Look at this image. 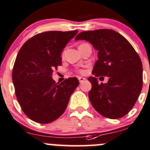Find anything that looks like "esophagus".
Masks as SVG:
<instances>
[{"label":"esophagus","mask_w":150,"mask_h":150,"mask_svg":"<svg viewBox=\"0 0 150 150\" xmlns=\"http://www.w3.org/2000/svg\"><path fill=\"white\" fill-rule=\"evenodd\" d=\"M78 80H79V82L81 83H82L83 82H84V81H86V78H82V77H79V78H78Z\"/></svg>","instance_id":"obj_1"}]
</instances>
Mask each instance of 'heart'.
<instances>
[{"label":"heart","instance_id":"1","mask_svg":"<svg viewBox=\"0 0 150 150\" xmlns=\"http://www.w3.org/2000/svg\"><path fill=\"white\" fill-rule=\"evenodd\" d=\"M78 72H79L80 73H83V70H78Z\"/></svg>","mask_w":150,"mask_h":150}]
</instances>
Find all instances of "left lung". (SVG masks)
I'll list each match as a JSON object with an SVG mask.
<instances>
[{
  "mask_svg": "<svg viewBox=\"0 0 150 150\" xmlns=\"http://www.w3.org/2000/svg\"><path fill=\"white\" fill-rule=\"evenodd\" d=\"M75 40L89 42L98 51L94 76L88 78L91 83L88 98L94 108L109 119L124 117L142 89L143 69L138 53L124 36L111 29L81 32ZM99 76H108V83L99 84Z\"/></svg>",
  "mask_w": 150,
  "mask_h": 150,
  "instance_id": "left-lung-1",
  "label": "left lung"
}]
</instances>
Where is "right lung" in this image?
I'll return each mask as SVG.
<instances>
[{
  "label": "right lung",
  "instance_id": "add662e5",
  "mask_svg": "<svg viewBox=\"0 0 150 150\" xmlns=\"http://www.w3.org/2000/svg\"><path fill=\"white\" fill-rule=\"evenodd\" d=\"M78 30L39 33L20 48L12 70L15 94L22 110L33 121L47 124L63 114L71 94L79 85L77 78L56 83L53 70L62 64V53Z\"/></svg>",
  "mask_w": 150,
  "mask_h": 150
}]
</instances>
